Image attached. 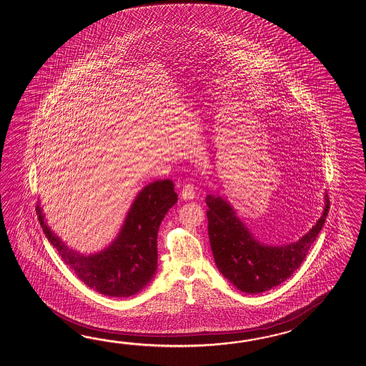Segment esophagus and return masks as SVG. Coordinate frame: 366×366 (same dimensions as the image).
Returning a JSON list of instances; mask_svg holds the SVG:
<instances>
[{
	"label": "esophagus",
	"instance_id": "obj_1",
	"mask_svg": "<svg viewBox=\"0 0 366 366\" xmlns=\"http://www.w3.org/2000/svg\"><path fill=\"white\" fill-rule=\"evenodd\" d=\"M194 188L192 184H186V186L183 187V189H182V197L184 199V200H191V199H194Z\"/></svg>",
	"mask_w": 366,
	"mask_h": 366
}]
</instances>
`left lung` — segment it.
Segmentation results:
<instances>
[{"label":"left lung","mask_w":366,"mask_h":366,"mask_svg":"<svg viewBox=\"0 0 366 366\" xmlns=\"http://www.w3.org/2000/svg\"><path fill=\"white\" fill-rule=\"evenodd\" d=\"M326 205L317 224L298 241L271 246L255 239L249 227L237 216L230 202L217 194L205 197L208 205V234L218 271L234 287L249 295H257L280 285L304 262L311 244L325 225L330 208Z\"/></svg>","instance_id":"1"}]
</instances>
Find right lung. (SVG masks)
Listing matches in <instances>:
<instances>
[{
  "label": "right lung",
  "mask_w": 366,
  "mask_h": 366,
  "mask_svg": "<svg viewBox=\"0 0 366 366\" xmlns=\"http://www.w3.org/2000/svg\"><path fill=\"white\" fill-rule=\"evenodd\" d=\"M177 202L172 180L149 183L136 196L117 238L106 249L90 255L69 249L51 230L40 204L36 212L48 241L78 279L101 295L122 298L139 293L154 277L158 229Z\"/></svg>",
  "instance_id": "right-lung-1"
}]
</instances>
